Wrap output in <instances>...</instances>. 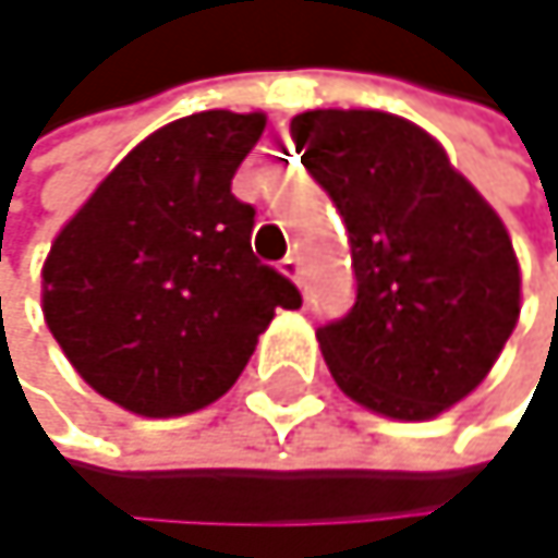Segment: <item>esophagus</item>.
<instances>
[{"mask_svg": "<svg viewBox=\"0 0 558 558\" xmlns=\"http://www.w3.org/2000/svg\"><path fill=\"white\" fill-rule=\"evenodd\" d=\"M281 274L291 277L294 284H301V257H298V254H288V257L281 260Z\"/></svg>", "mask_w": 558, "mask_h": 558, "instance_id": "obj_1", "label": "esophagus"}]
</instances>
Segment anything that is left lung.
Here are the masks:
<instances>
[{"label": "left lung", "instance_id": "1", "mask_svg": "<svg viewBox=\"0 0 558 558\" xmlns=\"http://www.w3.org/2000/svg\"><path fill=\"white\" fill-rule=\"evenodd\" d=\"M291 138L350 241L356 301L317 330L337 387L380 416L433 420L486 380L520 320L506 225L400 114L317 108Z\"/></svg>", "mask_w": 558, "mask_h": 558}]
</instances>
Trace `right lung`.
I'll return each instance as SVG.
<instances>
[{"instance_id": "right-lung-1", "label": "right lung", "mask_w": 558, "mask_h": 558, "mask_svg": "<svg viewBox=\"0 0 558 558\" xmlns=\"http://www.w3.org/2000/svg\"><path fill=\"white\" fill-rule=\"evenodd\" d=\"M260 111H197L135 145L59 231L43 314L78 377L138 416L225 397L277 307L301 291L251 251L254 208L231 178Z\"/></svg>"}]
</instances>
